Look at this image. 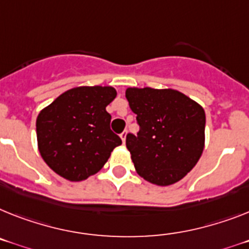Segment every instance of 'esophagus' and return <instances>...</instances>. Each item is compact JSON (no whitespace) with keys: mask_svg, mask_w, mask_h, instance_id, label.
I'll return each mask as SVG.
<instances>
[{"mask_svg":"<svg viewBox=\"0 0 249 249\" xmlns=\"http://www.w3.org/2000/svg\"><path fill=\"white\" fill-rule=\"evenodd\" d=\"M126 134H128V131L126 130H124L120 134V138H121V141H123V143H125V141H126Z\"/></svg>","mask_w":249,"mask_h":249,"instance_id":"esophagus-1","label":"esophagus"}]
</instances>
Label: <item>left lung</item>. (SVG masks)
<instances>
[{
	"label": "left lung",
	"mask_w": 249,
	"mask_h": 249,
	"mask_svg": "<svg viewBox=\"0 0 249 249\" xmlns=\"http://www.w3.org/2000/svg\"><path fill=\"white\" fill-rule=\"evenodd\" d=\"M125 96L139 125L137 135H126L137 172L158 186L183 178L204 149V108L171 89H128Z\"/></svg>",
	"instance_id": "1"
}]
</instances>
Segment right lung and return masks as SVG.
<instances>
[{
    "label": "right lung",
    "mask_w": 249,
    "mask_h": 249,
    "mask_svg": "<svg viewBox=\"0 0 249 249\" xmlns=\"http://www.w3.org/2000/svg\"><path fill=\"white\" fill-rule=\"evenodd\" d=\"M112 87H76L57 97L36 119L39 152L55 173L82 181L99 172L121 139L110 129L106 106Z\"/></svg>",
    "instance_id": "right-lung-1"
}]
</instances>
